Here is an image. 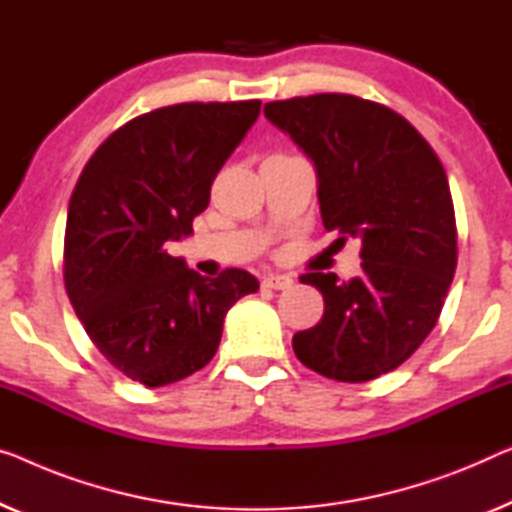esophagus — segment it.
I'll use <instances>...</instances> for the list:
<instances>
[{
	"mask_svg": "<svg viewBox=\"0 0 512 512\" xmlns=\"http://www.w3.org/2000/svg\"><path fill=\"white\" fill-rule=\"evenodd\" d=\"M292 278L285 276V273H269V276H264L262 280V287L266 289H289L292 287Z\"/></svg>",
	"mask_w": 512,
	"mask_h": 512,
	"instance_id": "34e87169",
	"label": "esophagus"
}]
</instances>
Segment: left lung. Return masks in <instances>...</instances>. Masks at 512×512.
<instances>
[{
	"instance_id": "1",
	"label": "left lung",
	"mask_w": 512,
	"mask_h": 512,
	"mask_svg": "<svg viewBox=\"0 0 512 512\" xmlns=\"http://www.w3.org/2000/svg\"><path fill=\"white\" fill-rule=\"evenodd\" d=\"M317 172L324 227L361 241V276L305 273L324 317L294 335L303 365L349 381L398 368L434 329L457 264V232L444 165L423 135L384 105L315 94L264 105Z\"/></svg>"
}]
</instances>
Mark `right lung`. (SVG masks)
I'll return each mask as SVG.
<instances>
[{"instance_id": "right-lung-1", "label": "right lung", "mask_w": 512, "mask_h": 512, "mask_svg": "<svg viewBox=\"0 0 512 512\" xmlns=\"http://www.w3.org/2000/svg\"><path fill=\"white\" fill-rule=\"evenodd\" d=\"M259 101L179 103L114 131L68 202L64 282L91 342L128 379L156 388L207 365L227 310L259 282L204 278L167 241L193 234L211 183L259 117Z\"/></svg>"}]
</instances>
